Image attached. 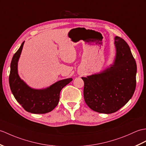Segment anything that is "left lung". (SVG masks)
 <instances>
[{
    "label": "left lung",
    "mask_w": 146,
    "mask_h": 146,
    "mask_svg": "<svg viewBox=\"0 0 146 146\" xmlns=\"http://www.w3.org/2000/svg\"><path fill=\"white\" fill-rule=\"evenodd\" d=\"M114 40L116 55L113 65L99 74L81 78L84 101L100 113L119 110L133 96L136 86L137 66L129 46L119 36Z\"/></svg>",
    "instance_id": "8db88e82"
}]
</instances>
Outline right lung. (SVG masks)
Returning <instances> with one entry per match:
<instances>
[{
  "mask_svg": "<svg viewBox=\"0 0 146 146\" xmlns=\"http://www.w3.org/2000/svg\"><path fill=\"white\" fill-rule=\"evenodd\" d=\"M23 42L13 55L9 75V84L15 100L27 112L33 114H45L52 111L60 100V93L72 78L63 80L43 90H34L27 86L20 78L17 72L18 60L23 46Z\"/></svg>",
  "mask_w": 146,
  "mask_h": 146,
  "instance_id": "right-lung-1",
  "label": "right lung"
}]
</instances>
